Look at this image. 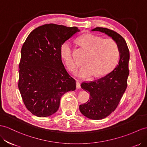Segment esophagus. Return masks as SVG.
<instances>
[{
    "instance_id": "obj_1",
    "label": "esophagus",
    "mask_w": 147,
    "mask_h": 147,
    "mask_svg": "<svg viewBox=\"0 0 147 147\" xmlns=\"http://www.w3.org/2000/svg\"><path fill=\"white\" fill-rule=\"evenodd\" d=\"M76 88L77 89H80L81 88V84L78 81H76Z\"/></svg>"
}]
</instances>
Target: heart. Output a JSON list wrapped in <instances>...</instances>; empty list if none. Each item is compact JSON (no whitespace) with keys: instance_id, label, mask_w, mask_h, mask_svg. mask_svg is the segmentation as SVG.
Instances as JSON below:
<instances>
[{"instance_id":"1","label":"heart","mask_w":147,"mask_h":147,"mask_svg":"<svg viewBox=\"0 0 147 147\" xmlns=\"http://www.w3.org/2000/svg\"><path fill=\"white\" fill-rule=\"evenodd\" d=\"M79 42L89 51L85 63L74 73L79 78H89L94 74L104 76L110 73L117 64L120 51L115 41L111 38L92 33H86L79 38ZM60 55L68 70L72 71L76 67V63L72 56V45L69 41L64 42L60 48Z\"/></svg>"}]
</instances>
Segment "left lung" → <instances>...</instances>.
<instances>
[{
	"label": "left lung",
	"mask_w": 147,
	"mask_h": 147,
	"mask_svg": "<svg viewBox=\"0 0 147 147\" xmlns=\"http://www.w3.org/2000/svg\"><path fill=\"white\" fill-rule=\"evenodd\" d=\"M91 31L104 33L111 37L118 45L120 51L118 64L109 73L99 80L82 82L81 85L82 89L89 92L90 99L80 105V112L90 119L100 120L114 111L125 91L130 53L125 40L119 33L102 27H96Z\"/></svg>",
	"instance_id": "obj_1"
}]
</instances>
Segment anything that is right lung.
Here are the masks:
<instances>
[{"label":"right lung","instance_id":"obj_1","mask_svg":"<svg viewBox=\"0 0 147 147\" xmlns=\"http://www.w3.org/2000/svg\"><path fill=\"white\" fill-rule=\"evenodd\" d=\"M80 32L76 27L46 24L30 33L22 46L18 89L27 109L39 117L58 111L60 99L76 89L60 55L61 45Z\"/></svg>","mask_w":147,"mask_h":147}]
</instances>
